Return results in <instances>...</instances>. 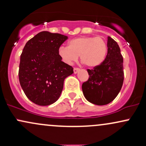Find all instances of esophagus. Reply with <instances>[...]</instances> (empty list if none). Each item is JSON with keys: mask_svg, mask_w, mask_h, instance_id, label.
<instances>
[{"mask_svg": "<svg viewBox=\"0 0 146 146\" xmlns=\"http://www.w3.org/2000/svg\"><path fill=\"white\" fill-rule=\"evenodd\" d=\"M79 71H80V68H74V69H73V73H74V74L78 73Z\"/></svg>", "mask_w": 146, "mask_h": 146, "instance_id": "1", "label": "esophagus"}]
</instances>
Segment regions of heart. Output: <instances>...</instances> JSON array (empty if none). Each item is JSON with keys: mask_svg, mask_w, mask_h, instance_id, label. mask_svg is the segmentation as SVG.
Here are the masks:
<instances>
[{"mask_svg": "<svg viewBox=\"0 0 146 146\" xmlns=\"http://www.w3.org/2000/svg\"><path fill=\"white\" fill-rule=\"evenodd\" d=\"M107 53V42L102 37H78L70 40L68 46H61L58 49V55L64 63L71 65L80 56L82 62L90 68L101 65Z\"/></svg>", "mask_w": 146, "mask_h": 146, "instance_id": "1", "label": "heart"}]
</instances>
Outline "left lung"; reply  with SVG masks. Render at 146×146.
Returning <instances> with one entry per match:
<instances>
[{"label":"left lung","instance_id":"1","mask_svg":"<svg viewBox=\"0 0 146 146\" xmlns=\"http://www.w3.org/2000/svg\"><path fill=\"white\" fill-rule=\"evenodd\" d=\"M108 53L104 62L93 69H88V81L82 84L85 98L98 106L106 105L115 100L123 82V57L119 45L108 37Z\"/></svg>","mask_w":146,"mask_h":146}]
</instances>
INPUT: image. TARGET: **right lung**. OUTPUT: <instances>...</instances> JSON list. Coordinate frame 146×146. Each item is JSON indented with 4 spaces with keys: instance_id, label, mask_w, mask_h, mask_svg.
Instances as JSON below:
<instances>
[{
    "instance_id": "obj_1",
    "label": "right lung",
    "mask_w": 146,
    "mask_h": 146,
    "mask_svg": "<svg viewBox=\"0 0 146 146\" xmlns=\"http://www.w3.org/2000/svg\"><path fill=\"white\" fill-rule=\"evenodd\" d=\"M68 38L60 33L42 31L25 44L21 56L18 77L30 101L39 106L56 102L63 89L64 81L73 68L62 61L58 49Z\"/></svg>"
}]
</instances>
